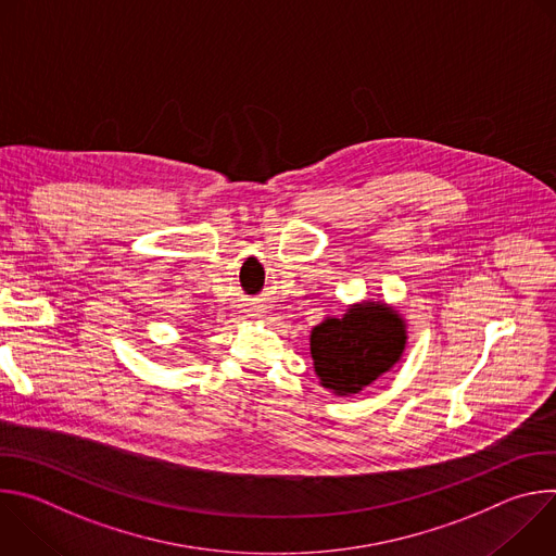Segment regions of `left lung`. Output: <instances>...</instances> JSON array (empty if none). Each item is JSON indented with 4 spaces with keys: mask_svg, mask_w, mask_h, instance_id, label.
<instances>
[{
    "mask_svg": "<svg viewBox=\"0 0 556 556\" xmlns=\"http://www.w3.org/2000/svg\"><path fill=\"white\" fill-rule=\"evenodd\" d=\"M405 321L384 303L352 305L341 319H328L309 334L314 371L339 395L363 391L401 361Z\"/></svg>",
    "mask_w": 556,
    "mask_h": 556,
    "instance_id": "1",
    "label": "left lung"
}]
</instances>
